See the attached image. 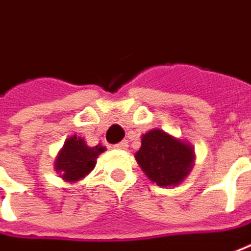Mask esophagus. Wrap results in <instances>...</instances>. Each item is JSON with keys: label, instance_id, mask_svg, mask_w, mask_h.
Masks as SVG:
<instances>
[{"label": "esophagus", "instance_id": "1", "mask_svg": "<svg viewBox=\"0 0 251 251\" xmlns=\"http://www.w3.org/2000/svg\"><path fill=\"white\" fill-rule=\"evenodd\" d=\"M127 146H129V145H127V142H126V140H122V142L116 143L114 147L115 149H118V150H125V149H127Z\"/></svg>", "mask_w": 251, "mask_h": 251}]
</instances>
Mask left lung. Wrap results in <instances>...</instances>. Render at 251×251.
Returning a JSON list of instances; mask_svg holds the SVG:
<instances>
[{
  "label": "left lung",
  "mask_w": 251,
  "mask_h": 251,
  "mask_svg": "<svg viewBox=\"0 0 251 251\" xmlns=\"http://www.w3.org/2000/svg\"><path fill=\"white\" fill-rule=\"evenodd\" d=\"M146 176L160 187L177 185L184 180L194 161L192 147L153 129L142 137V147L135 154Z\"/></svg>",
  "instance_id": "obj_1"
}]
</instances>
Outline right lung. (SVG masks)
<instances>
[{"mask_svg": "<svg viewBox=\"0 0 251 251\" xmlns=\"http://www.w3.org/2000/svg\"><path fill=\"white\" fill-rule=\"evenodd\" d=\"M104 150L102 146L88 147L81 137L71 136L64 142L54 166L63 180L74 182L85 177L94 169L98 154Z\"/></svg>", "mask_w": 251, "mask_h": 251, "instance_id": "1", "label": "right lung"}]
</instances>
